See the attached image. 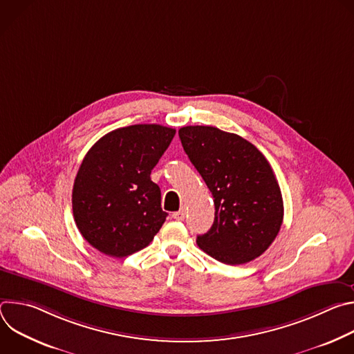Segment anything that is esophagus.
<instances>
[{
	"label": "esophagus",
	"instance_id": "esophagus-1",
	"mask_svg": "<svg viewBox=\"0 0 354 354\" xmlns=\"http://www.w3.org/2000/svg\"><path fill=\"white\" fill-rule=\"evenodd\" d=\"M172 218H175L176 221H183L185 220V212L183 210H179L176 213L172 214Z\"/></svg>",
	"mask_w": 354,
	"mask_h": 354
}]
</instances>
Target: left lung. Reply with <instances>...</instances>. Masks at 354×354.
<instances>
[{
  "mask_svg": "<svg viewBox=\"0 0 354 354\" xmlns=\"http://www.w3.org/2000/svg\"><path fill=\"white\" fill-rule=\"evenodd\" d=\"M185 153L214 198V223L197 245L225 265L261 257L283 223V197L261 151L245 138L212 126L179 130Z\"/></svg>",
  "mask_w": 354,
  "mask_h": 354,
  "instance_id": "8db88e82",
  "label": "left lung"
}]
</instances>
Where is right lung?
I'll list each match as a JSON object with an SVG mask.
<instances>
[{"label":"right lung","instance_id":"obj_1","mask_svg":"<svg viewBox=\"0 0 354 354\" xmlns=\"http://www.w3.org/2000/svg\"><path fill=\"white\" fill-rule=\"evenodd\" d=\"M175 129L134 124L99 138L84 157L73 187L81 235L102 254L124 258L145 248L162 227L161 190L149 175Z\"/></svg>","mask_w":354,"mask_h":354}]
</instances>
